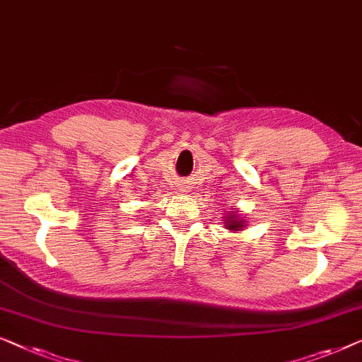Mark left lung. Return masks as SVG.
<instances>
[{
	"label": "left lung",
	"instance_id": "obj_1",
	"mask_svg": "<svg viewBox=\"0 0 362 362\" xmlns=\"http://www.w3.org/2000/svg\"><path fill=\"white\" fill-rule=\"evenodd\" d=\"M223 225H225L226 230H230L233 233V231H243L244 228L247 226V221L239 215L238 210H233V211L225 213V216H223Z\"/></svg>",
	"mask_w": 362,
	"mask_h": 362
}]
</instances>
